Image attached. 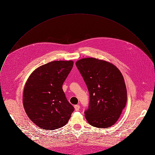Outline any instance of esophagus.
<instances>
[{
	"instance_id": "esophagus-1",
	"label": "esophagus",
	"mask_w": 155,
	"mask_h": 155,
	"mask_svg": "<svg viewBox=\"0 0 155 155\" xmlns=\"http://www.w3.org/2000/svg\"><path fill=\"white\" fill-rule=\"evenodd\" d=\"M74 108L76 111H78L80 110V105H76L74 106Z\"/></svg>"
}]
</instances>
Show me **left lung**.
I'll list each match as a JSON object with an SVG mask.
<instances>
[{
    "label": "left lung",
    "instance_id": "1",
    "mask_svg": "<svg viewBox=\"0 0 155 155\" xmlns=\"http://www.w3.org/2000/svg\"><path fill=\"white\" fill-rule=\"evenodd\" d=\"M76 66L87 85L90 101L85 111L90 125L108 128L118 120L127 101L124 78L113 64L94 58L78 60Z\"/></svg>",
    "mask_w": 155,
    "mask_h": 155
}]
</instances>
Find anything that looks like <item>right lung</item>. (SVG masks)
Masks as SVG:
<instances>
[{"mask_svg":"<svg viewBox=\"0 0 155 155\" xmlns=\"http://www.w3.org/2000/svg\"><path fill=\"white\" fill-rule=\"evenodd\" d=\"M74 65L72 61H54L37 68L25 85L23 104L28 118L44 130L65 125L74 107L68 101L62 85Z\"/></svg>","mask_w":155,"mask_h":155,"instance_id":"obj_1","label":"right lung"}]
</instances>
